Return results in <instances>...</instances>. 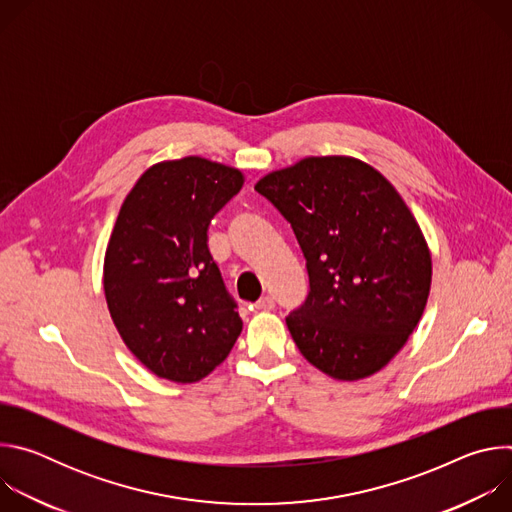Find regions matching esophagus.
<instances>
[{
	"instance_id": "1",
	"label": "esophagus",
	"mask_w": 512,
	"mask_h": 512,
	"mask_svg": "<svg viewBox=\"0 0 512 512\" xmlns=\"http://www.w3.org/2000/svg\"><path fill=\"white\" fill-rule=\"evenodd\" d=\"M275 308V300L271 296H263L259 302H255V310H263V312H269Z\"/></svg>"
}]
</instances>
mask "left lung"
Wrapping results in <instances>:
<instances>
[{
    "instance_id": "obj_1",
    "label": "left lung",
    "mask_w": 512,
    "mask_h": 512,
    "mask_svg": "<svg viewBox=\"0 0 512 512\" xmlns=\"http://www.w3.org/2000/svg\"><path fill=\"white\" fill-rule=\"evenodd\" d=\"M294 229L310 289L285 324L300 352L338 381L381 371L427 304L431 255L393 184L344 156L306 158L261 178Z\"/></svg>"
}]
</instances>
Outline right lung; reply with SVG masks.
I'll use <instances>...</instances> for the list:
<instances>
[{
  "mask_svg": "<svg viewBox=\"0 0 512 512\" xmlns=\"http://www.w3.org/2000/svg\"><path fill=\"white\" fill-rule=\"evenodd\" d=\"M241 186L239 170L190 156L145 170L119 210L105 253L107 306L127 348L162 379H204L243 330L206 243Z\"/></svg>",
  "mask_w": 512,
  "mask_h": 512,
  "instance_id": "1",
  "label": "right lung"
}]
</instances>
